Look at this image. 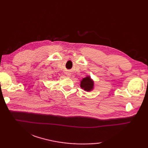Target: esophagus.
<instances>
[{"label":"esophagus","instance_id":"esophagus-1","mask_svg":"<svg viewBox=\"0 0 148 148\" xmlns=\"http://www.w3.org/2000/svg\"><path fill=\"white\" fill-rule=\"evenodd\" d=\"M65 74H66V76H67V77H70L71 76V73H69V72H67V73H66Z\"/></svg>","mask_w":148,"mask_h":148}]
</instances>
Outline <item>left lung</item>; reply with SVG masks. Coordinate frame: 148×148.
Here are the masks:
<instances>
[{
    "label": "left lung",
    "mask_w": 148,
    "mask_h": 148,
    "mask_svg": "<svg viewBox=\"0 0 148 148\" xmlns=\"http://www.w3.org/2000/svg\"><path fill=\"white\" fill-rule=\"evenodd\" d=\"M80 86L86 92H92L94 89V81L90 76H87L80 81Z\"/></svg>",
    "instance_id": "1"
}]
</instances>
